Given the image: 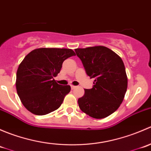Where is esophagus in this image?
Returning <instances> with one entry per match:
<instances>
[{"instance_id": "1", "label": "esophagus", "mask_w": 151, "mask_h": 151, "mask_svg": "<svg viewBox=\"0 0 151 151\" xmlns=\"http://www.w3.org/2000/svg\"><path fill=\"white\" fill-rule=\"evenodd\" d=\"M71 89H75L76 88H77V86H75V85H71Z\"/></svg>"}]
</instances>
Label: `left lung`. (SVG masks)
<instances>
[{"label": "left lung", "mask_w": 151, "mask_h": 151, "mask_svg": "<svg viewBox=\"0 0 151 151\" xmlns=\"http://www.w3.org/2000/svg\"><path fill=\"white\" fill-rule=\"evenodd\" d=\"M86 74L94 79L93 87L85 89L78 99L80 109L89 116L101 119L118 109L128 86V78L122 59L104 46L75 49Z\"/></svg>", "instance_id": "1"}]
</instances>
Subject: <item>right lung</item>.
Listing matches in <instances>:
<instances>
[{"label":"right lung","mask_w":151,"mask_h":151,"mask_svg":"<svg viewBox=\"0 0 151 151\" xmlns=\"http://www.w3.org/2000/svg\"><path fill=\"white\" fill-rule=\"evenodd\" d=\"M76 55L71 49L38 48L25 57L17 71L16 88L21 102L31 113L44 115L60 106L70 85L56 83L63 62Z\"/></svg>","instance_id":"obj_1"}]
</instances>
